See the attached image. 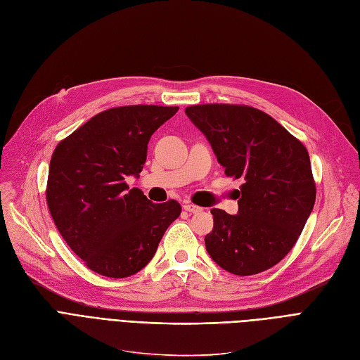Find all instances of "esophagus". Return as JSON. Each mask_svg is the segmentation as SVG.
<instances>
[{"instance_id": "34e87169", "label": "esophagus", "mask_w": 360, "mask_h": 360, "mask_svg": "<svg viewBox=\"0 0 360 360\" xmlns=\"http://www.w3.org/2000/svg\"><path fill=\"white\" fill-rule=\"evenodd\" d=\"M184 209L187 210V212H190V214H198V212H202V207H198V206H195L193 203H185Z\"/></svg>"}]
</instances>
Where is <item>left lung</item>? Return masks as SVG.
<instances>
[{
  "label": "left lung",
  "instance_id": "8db88e82",
  "mask_svg": "<svg viewBox=\"0 0 360 360\" xmlns=\"http://www.w3.org/2000/svg\"><path fill=\"white\" fill-rule=\"evenodd\" d=\"M185 114L207 138L225 175L243 182L237 215L210 210L207 254L236 276L271 269L294 248L314 206L307 148L273 117L248 105H193Z\"/></svg>",
  "mask_w": 360,
  "mask_h": 360
}]
</instances>
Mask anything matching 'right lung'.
<instances>
[{
    "label": "right lung",
    "mask_w": 360,
    "mask_h": 360,
    "mask_svg": "<svg viewBox=\"0 0 360 360\" xmlns=\"http://www.w3.org/2000/svg\"><path fill=\"white\" fill-rule=\"evenodd\" d=\"M178 106L129 105L91 117L58 143L50 160L46 198L59 233L87 267L123 278L148 264L176 200L153 203L126 178L139 176L153 133Z\"/></svg>",
    "instance_id": "add662e5"
}]
</instances>
